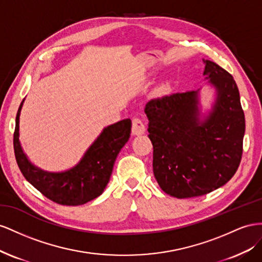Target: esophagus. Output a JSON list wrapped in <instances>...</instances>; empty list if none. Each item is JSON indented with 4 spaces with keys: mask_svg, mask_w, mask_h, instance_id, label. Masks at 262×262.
<instances>
[{
    "mask_svg": "<svg viewBox=\"0 0 262 262\" xmlns=\"http://www.w3.org/2000/svg\"><path fill=\"white\" fill-rule=\"evenodd\" d=\"M146 132V126L140 118H134L132 125V134L135 136L143 135Z\"/></svg>",
    "mask_w": 262,
    "mask_h": 262,
    "instance_id": "esophagus-1",
    "label": "esophagus"
}]
</instances>
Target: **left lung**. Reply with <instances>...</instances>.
Masks as SVG:
<instances>
[{"label":"left lung","mask_w":262,"mask_h":262,"mask_svg":"<svg viewBox=\"0 0 262 262\" xmlns=\"http://www.w3.org/2000/svg\"><path fill=\"white\" fill-rule=\"evenodd\" d=\"M203 76L215 93L206 115L200 90L174 93L146 104L152 168L163 192L178 199L201 196L227 183L243 155L245 114L234 78L204 60Z\"/></svg>","instance_id":"obj_1"}]
</instances>
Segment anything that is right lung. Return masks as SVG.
Returning a JSON list of instances; mask_svg holds the SVG:
<instances>
[{
  "instance_id": "1",
  "label": "right lung",
  "mask_w": 262,
  "mask_h": 262,
  "mask_svg": "<svg viewBox=\"0 0 262 262\" xmlns=\"http://www.w3.org/2000/svg\"><path fill=\"white\" fill-rule=\"evenodd\" d=\"M24 100L16 114L13 143L15 158L26 180L45 196L61 205L85 204L100 196L110 181L117 155L129 139L130 119L126 118L105 127L71 169L62 172H49L29 161L21 148L19 115Z\"/></svg>"
}]
</instances>
